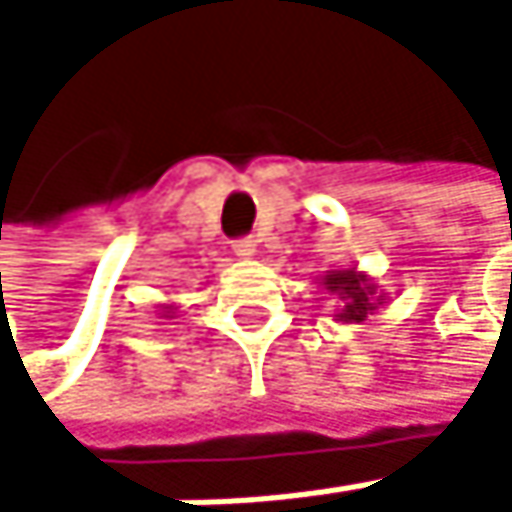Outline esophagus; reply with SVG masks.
Returning <instances> with one entry per match:
<instances>
[{"instance_id": "esophagus-1", "label": "esophagus", "mask_w": 512, "mask_h": 512, "mask_svg": "<svg viewBox=\"0 0 512 512\" xmlns=\"http://www.w3.org/2000/svg\"><path fill=\"white\" fill-rule=\"evenodd\" d=\"M233 251L239 254V258H251V254L258 251V242H254L251 236H245V239H236V242H233Z\"/></svg>"}]
</instances>
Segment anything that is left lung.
I'll return each mask as SVG.
<instances>
[{
	"instance_id": "obj_1",
	"label": "left lung",
	"mask_w": 512,
	"mask_h": 512,
	"mask_svg": "<svg viewBox=\"0 0 512 512\" xmlns=\"http://www.w3.org/2000/svg\"><path fill=\"white\" fill-rule=\"evenodd\" d=\"M322 288L328 294H334V319L350 325V322H362L368 313H375L381 304H387V294L378 288V282L368 273L350 267V270H328L322 276Z\"/></svg>"
}]
</instances>
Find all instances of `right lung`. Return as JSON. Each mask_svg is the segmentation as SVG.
<instances>
[{"mask_svg": "<svg viewBox=\"0 0 512 512\" xmlns=\"http://www.w3.org/2000/svg\"><path fill=\"white\" fill-rule=\"evenodd\" d=\"M174 313H178V307H174V304H159V319H174Z\"/></svg>", "mask_w": 512, "mask_h": 512, "instance_id": "add662e5", "label": "right lung"}]
</instances>
